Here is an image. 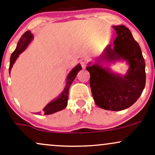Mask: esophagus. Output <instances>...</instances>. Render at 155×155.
Masks as SVG:
<instances>
[{
	"instance_id": "obj_1",
	"label": "esophagus",
	"mask_w": 155,
	"mask_h": 155,
	"mask_svg": "<svg viewBox=\"0 0 155 155\" xmlns=\"http://www.w3.org/2000/svg\"><path fill=\"white\" fill-rule=\"evenodd\" d=\"M80 63H81V67L83 68L84 69L86 68V65L87 63V58H82V59H81V60H80Z\"/></svg>"
}]
</instances>
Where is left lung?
<instances>
[{"instance_id":"obj_1","label":"left lung","mask_w":155,"mask_h":155,"mask_svg":"<svg viewBox=\"0 0 155 155\" xmlns=\"http://www.w3.org/2000/svg\"><path fill=\"white\" fill-rule=\"evenodd\" d=\"M117 38L114 46L108 44L103 54L89 63L90 84L95 104L101 108L122 111L129 108L139 98L146 84L145 61L140 46L124 25L113 26ZM125 61L129 65L124 75L113 72L103 61Z\"/></svg>"}]
</instances>
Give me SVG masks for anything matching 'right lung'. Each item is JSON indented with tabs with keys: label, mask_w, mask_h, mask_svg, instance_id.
I'll use <instances>...</instances> for the list:
<instances>
[{
	"label": "right lung",
	"mask_w": 155,
	"mask_h": 155,
	"mask_svg": "<svg viewBox=\"0 0 155 155\" xmlns=\"http://www.w3.org/2000/svg\"><path fill=\"white\" fill-rule=\"evenodd\" d=\"M33 35L30 31H26L25 33L21 36L20 39L19 40L17 46L16 47L15 50L13 51L10 58V65H9V73L12 70V68L13 67V65L15 64L16 60L19 58V55L21 53L23 52L27 47H28L31 41L33 40ZM81 70V66L80 64H78L76 67L71 71L70 73L68 75L66 78V84L64 87L63 92L60 93L56 98L54 99L49 102L47 106H45L42 110V111L37 112L36 114H43L44 115H49L54 114L55 112H58L61 111L67 106L68 105V91L69 87H70L71 84L73 81L75 79L76 75L79 73V71Z\"/></svg>",
	"instance_id": "obj_1"
}]
</instances>
